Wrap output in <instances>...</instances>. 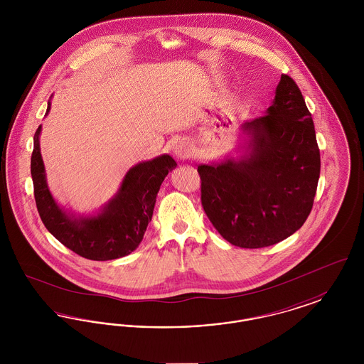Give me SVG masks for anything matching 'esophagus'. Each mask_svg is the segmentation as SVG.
<instances>
[{"label":"esophagus","mask_w":364,"mask_h":364,"mask_svg":"<svg viewBox=\"0 0 364 364\" xmlns=\"http://www.w3.org/2000/svg\"><path fill=\"white\" fill-rule=\"evenodd\" d=\"M174 154H176L177 158H180V159H187V158H190L191 146L188 144V141L181 140V141L176 143V146H174Z\"/></svg>","instance_id":"34e87169"}]
</instances>
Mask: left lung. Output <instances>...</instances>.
<instances>
[{
	"mask_svg": "<svg viewBox=\"0 0 364 364\" xmlns=\"http://www.w3.org/2000/svg\"><path fill=\"white\" fill-rule=\"evenodd\" d=\"M247 154L200 164V199L233 245L262 248L294 235L311 213L321 156L311 113L294 79L281 75L266 114L242 127Z\"/></svg>",
	"mask_w": 364,
	"mask_h": 364,
	"instance_id": "left-lung-1",
	"label": "left lung"
}]
</instances>
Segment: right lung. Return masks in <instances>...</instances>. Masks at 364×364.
Here are the masks:
<instances>
[{
	"label": "right lung",
	"instance_id": "add662e5",
	"mask_svg": "<svg viewBox=\"0 0 364 364\" xmlns=\"http://www.w3.org/2000/svg\"><path fill=\"white\" fill-rule=\"evenodd\" d=\"M49 110L50 101L46 114ZM39 134L41 125L34 135L31 176L35 203L46 229L58 242L86 259H117L136 250L151 221L159 187L177 166L173 158L164 154L135 165L125 174L114 198L98 214L75 217L53 199L41 156Z\"/></svg>",
	"mask_w": 364,
	"mask_h": 364
}]
</instances>
